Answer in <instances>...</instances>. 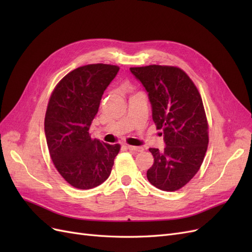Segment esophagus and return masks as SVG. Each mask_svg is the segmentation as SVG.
Instances as JSON below:
<instances>
[{"label":"esophagus","mask_w":252,"mask_h":252,"mask_svg":"<svg viewBox=\"0 0 252 252\" xmlns=\"http://www.w3.org/2000/svg\"><path fill=\"white\" fill-rule=\"evenodd\" d=\"M127 148L130 151H134V152H142L144 150V148L141 146H131V145H128Z\"/></svg>","instance_id":"esophagus-1"}]
</instances>
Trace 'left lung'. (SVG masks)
I'll return each instance as SVG.
<instances>
[{"label": "left lung", "instance_id": "1", "mask_svg": "<svg viewBox=\"0 0 252 252\" xmlns=\"http://www.w3.org/2000/svg\"><path fill=\"white\" fill-rule=\"evenodd\" d=\"M146 89L157 129H162L165 148H149L154 165L147 170L152 185L175 191L199 171L208 146V123L199 90L178 67H131Z\"/></svg>", "mask_w": 252, "mask_h": 252}]
</instances>
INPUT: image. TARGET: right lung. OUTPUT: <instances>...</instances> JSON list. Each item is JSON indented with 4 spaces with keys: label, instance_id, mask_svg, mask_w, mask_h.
<instances>
[{
    "label": "right lung",
    "instance_id": "obj_1",
    "mask_svg": "<svg viewBox=\"0 0 252 252\" xmlns=\"http://www.w3.org/2000/svg\"><path fill=\"white\" fill-rule=\"evenodd\" d=\"M120 67L90 64L59 82L45 114V135L57 170L71 186L91 189L108 179L119 144L109 145L89 134L105 89Z\"/></svg>",
    "mask_w": 252,
    "mask_h": 252
}]
</instances>
